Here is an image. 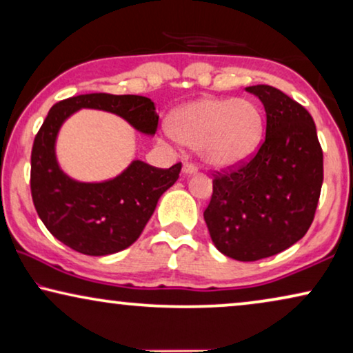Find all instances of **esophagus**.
Returning a JSON list of instances; mask_svg holds the SVG:
<instances>
[{"mask_svg": "<svg viewBox=\"0 0 353 353\" xmlns=\"http://www.w3.org/2000/svg\"><path fill=\"white\" fill-rule=\"evenodd\" d=\"M196 172L197 168L196 165H192V163H185V165H183V175L191 176V175H196Z\"/></svg>", "mask_w": 353, "mask_h": 353, "instance_id": "1", "label": "esophagus"}]
</instances>
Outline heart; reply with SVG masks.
Instances as JSON below:
<instances>
[{"instance_id":"1","label":"heart","mask_w":353,"mask_h":353,"mask_svg":"<svg viewBox=\"0 0 353 353\" xmlns=\"http://www.w3.org/2000/svg\"><path fill=\"white\" fill-rule=\"evenodd\" d=\"M167 130L183 146L197 149L209 167L231 168L257 151L263 115L249 99L205 96L170 112Z\"/></svg>"}]
</instances>
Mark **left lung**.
<instances>
[{
    "label": "left lung",
    "instance_id": "1",
    "mask_svg": "<svg viewBox=\"0 0 353 353\" xmlns=\"http://www.w3.org/2000/svg\"><path fill=\"white\" fill-rule=\"evenodd\" d=\"M245 91L265 108V141L245 165L215 176L204 220L221 254L254 262L291 248L310 228L323 185V151L305 108L268 85Z\"/></svg>",
    "mask_w": 353,
    "mask_h": 353
}]
</instances>
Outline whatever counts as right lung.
I'll return each mask as SVG.
<instances>
[{
	"label": "right lung",
	"mask_w": 353,
	"mask_h": 353,
	"mask_svg": "<svg viewBox=\"0 0 353 353\" xmlns=\"http://www.w3.org/2000/svg\"><path fill=\"white\" fill-rule=\"evenodd\" d=\"M80 109L122 117L137 132L152 137L156 104L137 94L91 93L59 101L48 112L32 149V199L48 231L85 255H109L127 249L143 233L161 196L175 185L181 163L157 168L133 161L117 176L79 181L62 170L56 156L61 127Z\"/></svg>",
	"instance_id": "1"
}]
</instances>
